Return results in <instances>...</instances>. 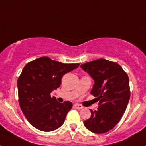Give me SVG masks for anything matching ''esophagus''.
Here are the masks:
<instances>
[{"instance_id": "1", "label": "esophagus", "mask_w": 146, "mask_h": 146, "mask_svg": "<svg viewBox=\"0 0 146 146\" xmlns=\"http://www.w3.org/2000/svg\"><path fill=\"white\" fill-rule=\"evenodd\" d=\"M74 108H76V109L77 110H80L83 108V106H82V105H81V104H77V103H76V104H74Z\"/></svg>"}]
</instances>
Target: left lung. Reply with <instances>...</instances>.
<instances>
[{
    "mask_svg": "<svg viewBox=\"0 0 146 146\" xmlns=\"http://www.w3.org/2000/svg\"><path fill=\"white\" fill-rule=\"evenodd\" d=\"M94 80L91 94L97 101V110H91V118L85 126L96 134L108 132L114 128L125 113L130 99L127 74L117 63L98 59L80 66Z\"/></svg>",
    "mask_w": 146,
    "mask_h": 146,
    "instance_id": "left-lung-1",
    "label": "left lung"
}]
</instances>
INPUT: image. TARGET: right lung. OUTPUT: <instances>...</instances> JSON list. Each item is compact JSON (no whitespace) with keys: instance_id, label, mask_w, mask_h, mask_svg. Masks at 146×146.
I'll return each mask as SVG.
<instances>
[{"instance_id":"obj_1","label":"right lung","mask_w":146,"mask_h":146,"mask_svg":"<svg viewBox=\"0 0 146 146\" xmlns=\"http://www.w3.org/2000/svg\"><path fill=\"white\" fill-rule=\"evenodd\" d=\"M79 65L42 57L29 62L23 68L17 80L19 103L23 114L33 127L52 131L63 125L72 103L58 102L50 94L60 86L64 74Z\"/></svg>"}]
</instances>
